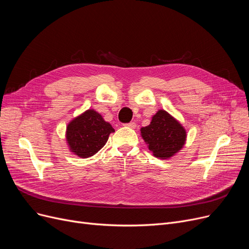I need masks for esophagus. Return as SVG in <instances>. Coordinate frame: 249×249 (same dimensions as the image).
<instances>
[{
  "label": "esophagus",
  "instance_id": "obj_1",
  "mask_svg": "<svg viewBox=\"0 0 249 249\" xmlns=\"http://www.w3.org/2000/svg\"><path fill=\"white\" fill-rule=\"evenodd\" d=\"M124 125H126V126H128V127H131V128H135V127H136V123L132 122V123H128V124H125Z\"/></svg>",
  "mask_w": 249,
  "mask_h": 249
}]
</instances>
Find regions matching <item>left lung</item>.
Instances as JSON below:
<instances>
[{
	"label": "left lung",
	"mask_w": 249,
	"mask_h": 249,
	"mask_svg": "<svg viewBox=\"0 0 249 249\" xmlns=\"http://www.w3.org/2000/svg\"><path fill=\"white\" fill-rule=\"evenodd\" d=\"M141 136L153 155L169 159L178 153L186 141V131L171 114L160 109L154 114L149 125L141 128Z\"/></svg>",
	"instance_id": "obj_1"
}]
</instances>
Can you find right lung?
<instances>
[{"label": "right lung", "instance_id": "right-lung-1", "mask_svg": "<svg viewBox=\"0 0 249 249\" xmlns=\"http://www.w3.org/2000/svg\"><path fill=\"white\" fill-rule=\"evenodd\" d=\"M113 132L114 128L100 113L88 109L68 124L66 141L73 154L80 158H89L104 147Z\"/></svg>", "mask_w": 249, "mask_h": 249}]
</instances>
